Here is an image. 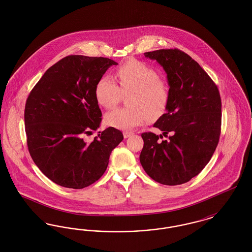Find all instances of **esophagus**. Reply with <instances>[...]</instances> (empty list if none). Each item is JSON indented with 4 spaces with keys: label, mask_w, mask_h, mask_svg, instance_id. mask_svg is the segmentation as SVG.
Here are the masks:
<instances>
[{
    "label": "esophagus",
    "mask_w": 252,
    "mask_h": 252,
    "mask_svg": "<svg viewBox=\"0 0 252 252\" xmlns=\"http://www.w3.org/2000/svg\"><path fill=\"white\" fill-rule=\"evenodd\" d=\"M132 135H133V133H132V132H128V131L124 132V138H125V139H126V138H128V137H130V136H132Z\"/></svg>",
    "instance_id": "esophagus-1"
}]
</instances>
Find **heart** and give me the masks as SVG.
<instances>
[{
  "instance_id": "heart-1",
  "label": "heart",
  "mask_w": 252,
  "mask_h": 252,
  "mask_svg": "<svg viewBox=\"0 0 252 252\" xmlns=\"http://www.w3.org/2000/svg\"><path fill=\"white\" fill-rule=\"evenodd\" d=\"M115 79L118 85L104 75L94 89L97 103L105 108H114L120 102L122 94H129V107L116 108L105 115L108 126L127 130L163 114L169 103L170 88L154 68L139 60H127L115 71Z\"/></svg>"
}]
</instances>
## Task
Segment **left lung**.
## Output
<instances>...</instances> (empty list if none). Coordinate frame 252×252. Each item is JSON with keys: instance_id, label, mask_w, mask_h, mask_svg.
Returning <instances> with one entry per match:
<instances>
[{"instance_id": "8db88e82", "label": "left lung", "mask_w": 252, "mask_h": 252, "mask_svg": "<svg viewBox=\"0 0 252 252\" xmlns=\"http://www.w3.org/2000/svg\"><path fill=\"white\" fill-rule=\"evenodd\" d=\"M167 73L166 112L153 126L162 135L142 134L140 155L146 174L158 183L180 185L197 176L216 151L221 133V98L216 83L200 65L179 49L144 53Z\"/></svg>"}]
</instances>
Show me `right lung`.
Returning a JSON list of instances; mask_svg holds the SVG:
<instances>
[{"label":"right lung","instance_id":"add662e5","mask_svg":"<svg viewBox=\"0 0 252 252\" xmlns=\"http://www.w3.org/2000/svg\"><path fill=\"white\" fill-rule=\"evenodd\" d=\"M112 65L117 63L107 58L68 56L49 68L26 100L29 153L49 180L62 187L83 189L99 180L111 151L124 139L111 126L90 144L82 139L100 126L94 89Z\"/></svg>","mask_w":252,"mask_h":252}]
</instances>
